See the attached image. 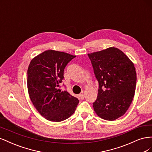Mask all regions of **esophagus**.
<instances>
[{
	"label": "esophagus",
	"instance_id": "34e87169",
	"mask_svg": "<svg viewBox=\"0 0 152 152\" xmlns=\"http://www.w3.org/2000/svg\"><path fill=\"white\" fill-rule=\"evenodd\" d=\"M79 96L80 99H84V95L83 94V93H80V94L79 95Z\"/></svg>",
	"mask_w": 152,
	"mask_h": 152
}]
</instances>
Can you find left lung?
Segmentation results:
<instances>
[{"label":"left lung","instance_id":"left-lung-1","mask_svg":"<svg viewBox=\"0 0 152 152\" xmlns=\"http://www.w3.org/2000/svg\"><path fill=\"white\" fill-rule=\"evenodd\" d=\"M99 82L94 112L112 121L125 114L134 98L136 72L134 63L121 50L110 47L88 54Z\"/></svg>","mask_w":152,"mask_h":152}]
</instances>
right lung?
Listing matches in <instances>:
<instances>
[{
	"mask_svg": "<svg viewBox=\"0 0 152 152\" xmlns=\"http://www.w3.org/2000/svg\"><path fill=\"white\" fill-rule=\"evenodd\" d=\"M76 56L48 50L31 59L28 68L27 87L32 103L39 113L52 122H61L75 112L79 101L59 89L64 69Z\"/></svg>",
	"mask_w": 152,
	"mask_h": 152,
	"instance_id": "right-lung-1",
	"label": "right lung"
}]
</instances>
